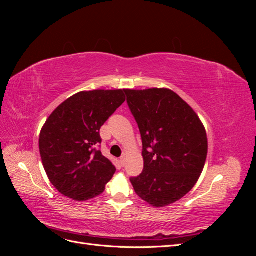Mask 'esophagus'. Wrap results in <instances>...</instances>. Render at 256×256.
<instances>
[{
    "instance_id": "34e87169",
    "label": "esophagus",
    "mask_w": 256,
    "mask_h": 256,
    "mask_svg": "<svg viewBox=\"0 0 256 256\" xmlns=\"http://www.w3.org/2000/svg\"><path fill=\"white\" fill-rule=\"evenodd\" d=\"M125 159H126V154L124 152L122 156H120V164H122V166H124L125 164Z\"/></svg>"
}]
</instances>
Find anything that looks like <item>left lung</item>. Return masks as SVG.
Masks as SVG:
<instances>
[{
    "label": "left lung",
    "mask_w": 256,
    "mask_h": 256,
    "mask_svg": "<svg viewBox=\"0 0 256 256\" xmlns=\"http://www.w3.org/2000/svg\"><path fill=\"white\" fill-rule=\"evenodd\" d=\"M127 104L142 138L143 172L131 177L136 194L154 207L180 200L194 187L207 157L202 122L168 88L126 90Z\"/></svg>",
    "instance_id": "1"
}]
</instances>
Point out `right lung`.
Returning a JSON list of instances; mask_svg holds the SVG:
<instances>
[{"label": "right lung", "instance_id": "add662e5", "mask_svg": "<svg viewBox=\"0 0 256 256\" xmlns=\"http://www.w3.org/2000/svg\"><path fill=\"white\" fill-rule=\"evenodd\" d=\"M126 90L80 92L60 104L40 136L44 171L62 194L88 200L104 191L116 168L97 147L99 131L126 100Z\"/></svg>", "mask_w": 256, "mask_h": 256}]
</instances>
